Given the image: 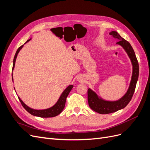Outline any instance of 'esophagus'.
<instances>
[{
	"label": "esophagus",
	"instance_id": "34e87169",
	"mask_svg": "<svg viewBox=\"0 0 150 150\" xmlns=\"http://www.w3.org/2000/svg\"><path fill=\"white\" fill-rule=\"evenodd\" d=\"M77 79H78V81H79V82H83L84 79V77L83 76L81 75H79L78 76V78H77Z\"/></svg>",
	"mask_w": 150,
	"mask_h": 150
}]
</instances>
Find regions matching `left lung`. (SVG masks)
<instances>
[{"mask_svg": "<svg viewBox=\"0 0 150 150\" xmlns=\"http://www.w3.org/2000/svg\"><path fill=\"white\" fill-rule=\"evenodd\" d=\"M110 34L114 38L120 40L118 42H116V44L121 46L128 54L132 64L133 72L128 91L123 96L117 101H110L104 100L101 97H99L98 94L92 89L90 88L88 89V101L89 107L95 112L103 115L116 112L123 109L128 105L133 97L139 76L138 62L131 44L127 40L121 38L116 31H111Z\"/></svg>", "mask_w": 150, "mask_h": 150, "instance_id": "8db88e82", "label": "left lung"}]
</instances>
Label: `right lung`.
Wrapping results in <instances>:
<instances>
[{
  "mask_svg": "<svg viewBox=\"0 0 150 150\" xmlns=\"http://www.w3.org/2000/svg\"><path fill=\"white\" fill-rule=\"evenodd\" d=\"M30 39H28L26 41V42H25V44L29 42ZM23 46H24V45H22V46H21L19 49L17 50L14 58H13V61L12 70L14 69L15 63H16L17 54L19 52L20 50L22 47H23ZM12 81H13V76L12 77ZM72 88H73V85H69L67 88H66L64 90V91H63L62 93L61 94V96L59 97V98L58 101L56 102V103L54 104L53 106L49 108H47V109H45V110H34V109L30 108V107L27 106L26 104L21 100V99L19 97H18V98H19V101H21L22 106L24 108V109L27 111L29 112L32 115L35 116L40 117H54V116H56L59 115L62 112V111L64 110V106H65V104H66V98L68 96V94H69V93L71 91V89H72Z\"/></svg>",
  "mask_w": 150,
  "mask_h": 150,
  "instance_id": "right-lung-1",
  "label": "right lung"
}]
</instances>
